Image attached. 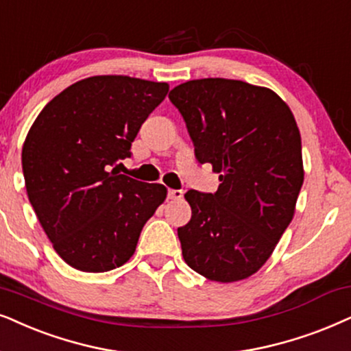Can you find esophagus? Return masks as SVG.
Segmentation results:
<instances>
[{"mask_svg":"<svg viewBox=\"0 0 351 351\" xmlns=\"http://www.w3.org/2000/svg\"><path fill=\"white\" fill-rule=\"evenodd\" d=\"M183 191L181 189H168V199H175V201H178V199L183 197Z\"/></svg>","mask_w":351,"mask_h":351,"instance_id":"1","label":"esophagus"}]
</instances>
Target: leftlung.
<instances>
[{"label": "left lung", "mask_w": 351, "mask_h": 351, "mask_svg": "<svg viewBox=\"0 0 351 351\" xmlns=\"http://www.w3.org/2000/svg\"><path fill=\"white\" fill-rule=\"evenodd\" d=\"M168 99L199 163L220 173L214 194H184L193 208L178 228L186 264L208 280H243L263 267L293 219L304 180L293 113L270 88L221 77L180 84Z\"/></svg>", "instance_id": "left-lung-1"}]
</instances>
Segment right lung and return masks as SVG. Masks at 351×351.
Here are the masks:
<instances>
[{"instance_id":"1","label":"right lung","mask_w":351,"mask_h":351,"mask_svg":"<svg viewBox=\"0 0 351 351\" xmlns=\"http://www.w3.org/2000/svg\"><path fill=\"white\" fill-rule=\"evenodd\" d=\"M168 94L167 82L128 76L82 79L40 112L22 147L25 189L64 263L82 272L117 269L165 201L163 184L112 168Z\"/></svg>"}]
</instances>
